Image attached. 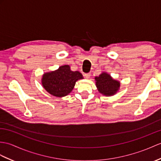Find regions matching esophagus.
<instances>
[{"label":"esophagus","mask_w":161,"mask_h":161,"mask_svg":"<svg viewBox=\"0 0 161 161\" xmlns=\"http://www.w3.org/2000/svg\"><path fill=\"white\" fill-rule=\"evenodd\" d=\"M84 77L86 78V79H88L91 77V73H85L84 74Z\"/></svg>","instance_id":"34e87169"}]
</instances>
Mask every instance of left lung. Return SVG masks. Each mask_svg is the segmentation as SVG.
<instances>
[{
  "instance_id": "left-lung-1",
  "label": "left lung",
  "mask_w": 161,
  "mask_h": 161,
  "mask_svg": "<svg viewBox=\"0 0 161 161\" xmlns=\"http://www.w3.org/2000/svg\"><path fill=\"white\" fill-rule=\"evenodd\" d=\"M95 80L98 91L104 95H113L120 86L119 82L113 80L110 75L106 73H103L99 77H96Z\"/></svg>"
}]
</instances>
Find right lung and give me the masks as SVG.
Here are the masks:
<instances>
[{"mask_svg": "<svg viewBox=\"0 0 161 161\" xmlns=\"http://www.w3.org/2000/svg\"><path fill=\"white\" fill-rule=\"evenodd\" d=\"M80 79H83V76L79 71H72L69 65H64L55 71L44 74L42 83L51 95L64 97L72 91L75 82Z\"/></svg>", "mask_w": 161, "mask_h": 161, "instance_id": "obj_1", "label": "right lung"}]
</instances>
